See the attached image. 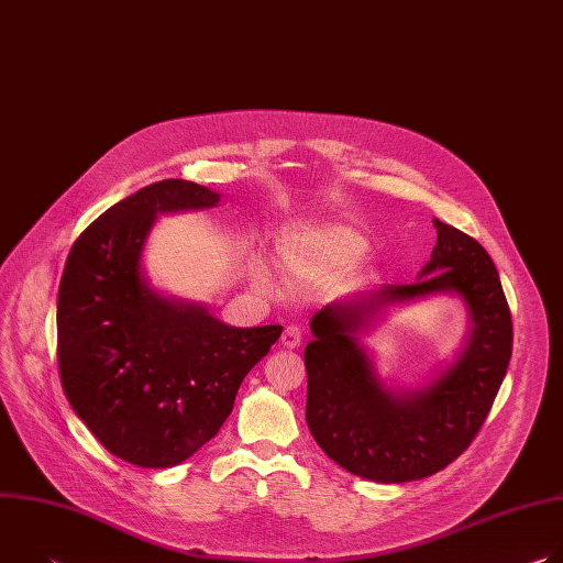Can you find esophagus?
Listing matches in <instances>:
<instances>
[{
	"mask_svg": "<svg viewBox=\"0 0 563 563\" xmlns=\"http://www.w3.org/2000/svg\"><path fill=\"white\" fill-rule=\"evenodd\" d=\"M280 343H283V347H287V350L300 347V343H302V330L296 328V325L285 328V332H283V336H280Z\"/></svg>",
	"mask_w": 563,
	"mask_h": 563,
	"instance_id": "obj_1",
	"label": "esophagus"
}]
</instances>
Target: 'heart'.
Listing matches in <instances>:
<instances>
[{"label":"heart","mask_w":563,"mask_h":563,"mask_svg":"<svg viewBox=\"0 0 563 563\" xmlns=\"http://www.w3.org/2000/svg\"><path fill=\"white\" fill-rule=\"evenodd\" d=\"M369 252V240L343 222L298 224L276 240V263L294 285H313L354 267ZM252 278L272 287V274L261 261L252 263Z\"/></svg>","instance_id":"obj_1"}]
</instances>
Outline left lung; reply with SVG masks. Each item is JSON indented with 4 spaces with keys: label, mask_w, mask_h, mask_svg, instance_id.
<instances>
[{
    "label": "left lung",
    "mask_w": 563,
    "mask_h": 563,
    "mask_svg": "<svg viewBox=\"0 0 563 563\" xmlns=\"http://www.w3.org/2000/svg\"><path fill=\"white\" fill-rule=\"evenodd\" d=\"M434 227L437 245L412 285L334 300L309 320V432L341 467L378 484H406L450 465L484 426L512 356V318L493 258L467 233L437 218ZM434 292L464 300L466 343L423 388L391 390L360 336L387 306Z\"/></svg>",
    "instance_id": "8db88e82"
}]
</instances>
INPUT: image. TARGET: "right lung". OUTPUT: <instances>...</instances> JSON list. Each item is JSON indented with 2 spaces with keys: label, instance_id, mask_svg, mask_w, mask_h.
Masks as SVG:
<instances>
[{
  "label": "right lung",
  "instance_id": "obj_1",
  "mask_svg": "<svg viewBox=\"0 0 563 563\" xmlns=\"http://www.w3.org/2000/svg\"><path fill=\"white\" fill-rule=\"evenodd\" d=\"M220 194L148 185L107 209L70 247L57 296V363L73 412L118 459L172 467L211 441L247 372L283 328H231L205 305L155 291L142 252L159 213Z\"/></svg>",
  "mask_w": 563,
  "mask_h": 563
}]
</instances>
